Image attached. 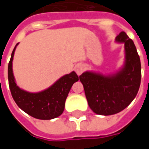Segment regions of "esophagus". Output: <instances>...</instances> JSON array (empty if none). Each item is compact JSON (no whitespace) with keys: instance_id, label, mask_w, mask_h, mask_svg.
<instances>
[{"instance_id":"1","label":"esophagus","mask_w":149,"mask_h":149,"mask_svg":"<svg viewBox=\"0 0 149 149\" xmlns=\"http://www.w3.org/2000/svg\"><path fill=\"white\" fill-rule=\"evenodd\" d=\"M84 66L83 65H81V64H79V65H76V67H75V71L77 72V74L78 76H80V75L84 72Z\"/></svg>"}]
</instances>
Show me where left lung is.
<instances>
[{"mask_svg": "<svg viewBox=\"0 0 149 149\" xmlns=\"http://www.w3.org/2000/svg\"><path fill=\"white\" fill-rule=\"evenodd\" d=\"M116 41L125 44V60L122 68L112 74L86 71L80 76L88 105L98 115L121 112L136 97L141 84V60L132 40L120 32Z\"/></svg>", "mask_w": 149, "mask_h": 149, "instance_id": "1", "label": "left lung"}]
</instances>
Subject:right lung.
Listing matches in <instances>:
<instances>
[{
  "mask_svg": "<svg viewBox=\"0 0 149 149\" xmlns=\"http://www.w3.org/2000/svg\"><path fill=\"white\" fill-rule=\"evenodd\" d=\"M17 43L12 52L8 66V85L12 97L18 107L34 118L51 120L64 112L65 104L72 84L79 80L74 71L58 79L54 84L38 93H29L17 85L13 72V60Z\"/></svg>",
  "mask_w": 149,
  "mask_h": 149,
  "instance_id": "add662e5",
  "label": "right lung"
}]
</instances>
